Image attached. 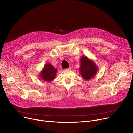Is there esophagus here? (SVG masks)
<instances>
[{
  "mask_svg": "<svg viewBox=\"0 0 133 133\" xmlns=\"http://www.w3.org/2000/svg\"><path fill=\"white\" fill-rule=\"evenodd\" d=\"M71 69V67H69L68 68H66V69H65V70H70Z\"/></svg>",
  "mask_w": 133,
  "mask_h": 133,
  "instance_id": "obj_1",
  "label": "esophagus"
}]
</instances>
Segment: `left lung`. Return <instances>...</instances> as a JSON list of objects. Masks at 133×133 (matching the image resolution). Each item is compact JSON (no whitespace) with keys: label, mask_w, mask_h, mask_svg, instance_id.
I'll return each instance as SVG.
<instances>
[{"label":"left lung","mask_w":133,"mask_h":133,"mask_svg":"<svg viewBox=\"0 0 133 133\" xmlns=\"http://www.w3.org/2000/svg\"><path fill=\"white\" fill-rule=\"evenodd\" d=\"M79 70L80 75L83 79L89 80L97 73L98 66L92 60L85 56H82L80 59Z\"/></svg>","instance_id":"obj_1"}]
</instances>
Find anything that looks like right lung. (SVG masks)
I'll return each mask as SVG.
<instances>
[{
	"mask_svg": "<svg viewBox=\"0 0 133 133\" xmlns=\"http://www.w3.org/2000/svg\"><path fill=\"white\" fill-rule=\"evenodd\" d=\"M57 73V70L51 64H46L40 73V77L44 81L49 82L55 79Z\"/></svg>",
	"mask_w": 133,
	"mask_h": 133,
	"instance_id": "right-lung-1",
	"label": "right lung"
}]
</instances>
